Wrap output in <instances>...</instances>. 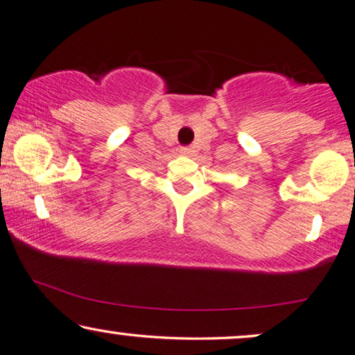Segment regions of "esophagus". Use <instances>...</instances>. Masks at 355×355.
I'll return each instance as SVG.
<instances>
[{"mask_svg":"<svg viewBox=\"0 0 355 355\" xmlns=\"http://www.w3.org/2000/svg\"><path fill=\"white\" fill-rule=\"evenodd\" d=\"M180 151H182L183 154H193V149L189 146H183L182 149H180Z\"/></svg>","mask_w":355,"mask_h":355,"instance_id":"1","label":"esophagus"}]
</instances>
